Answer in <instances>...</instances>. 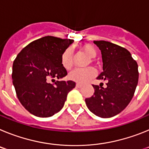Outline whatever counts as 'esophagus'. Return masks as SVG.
I'll list each match as a JSON object with an SVG mask.
<instances>
[{"mask_svg":"<svg viewBox=\"0 0 149 149\" xmlns=\"http://www.w3.org/2000/svg\"><path fill=\"white\" fill-rule=\"evenodd\" d=\"M82 85H81V84H76V87H77V88H81L82 87Z\"/></svg>","mask_w":149,"mask_h":149,"instance_id":"34e87169","label":"esophagus"}]
</instances>
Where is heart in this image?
<instances>
[{"label":"heart","instance_id":"obj_1","mask_svg":"<svg viewBox=\"0 0 149 149\" xmlns=\"http://www.w3.org/2000/svg\"><path fill=\"white\" fill-rule=\"evenodd\" d=\"M81 49L90 58H95L97 54L95 48L91 45H84L81 47ZM60 61H61L62 66L66 70H69L72 68L73 53L71 48H67L63 51L61 55ZM90 62L92 63L93 60H90ZM89 64V61L87 63V65ZM95 74V71L92 67H88L86 68H76L70 72V74H68V78L70 79L71 81H74L77 84H85L94 77Z\"/></svg>","mask_w":149,"mask_h":149}]
</instances>
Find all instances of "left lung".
<instances>
[{
    "mask_svg": "<svg viewBox=\"0 0 149 149\" xmlns=\"http://www.w3.org/2000/svg\"><path fill=\"white\" fill-rule=\"evenodd\" d=\"M93 42L101 51L103 62V72L97 79L107 81V86L93 85L94 94L85 101L95 115L110 118L121 113L132 99L138 84V65L125 48L104 40Z\"/></svg>",
    "mask_w": 149,
    "mask_h": 149,
    "instance_id": "1",
    "label": "left lung"
}]
</instances>
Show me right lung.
<instances>
[{
  "instance_id": "right-lung-1",
  "label": "right lung",
  "mask_w": 149,
  "mask_h": 149,
  "mask_svg": "<svg viewBox=\"0 0 149 149\" xmlns=\"http://www.w3.org/2000/svg\"><path fill=\"white\" fill-rule=\"evenodd\" d=\"M73 42L45 36L27 45L13 62L12 78L17 97L33 115L50 117L58 113L64 106L68 93L75 87V83L72 81L50 83L67 75L60 58Z\"/></svg>"
}]
</instances>
